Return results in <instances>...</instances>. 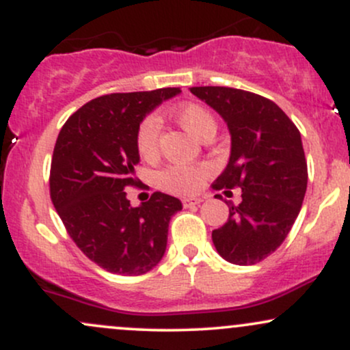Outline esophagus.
Instances as JSON below:
<instances>
[{
	"mask_svg": "<svg viewBox=\"0 0 350 350\" xmlns=\"http://www.w3.org/2000/svg\"><path fill=\"white\" fill-rule=\"evenodd\" d=\"M202 200L204 199H200V198H186V199H183V206L184 207H194V206H199Z\"/></svg>",
	"mask_w": 350,
	"mask_h": 350,
	"instance_id": "34e87169",
	"label": "esophagus"
}]
</instances>
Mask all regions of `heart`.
Returning <instances> with one entry per match:
<instances>
[{"label":"heart","instance_id":"1","mask_svg":"<svg viewBox=\"0 0 350 350\" xmlns=\"http://www.w3.org/2000/svg\"><path fill=\"white\" fill-rule=\"evenodd\" d=\"M174 116L180 126L186 128L196 138L206 139L208 135H215L217 122L207 108L189 103V105L179 107L174 111ZM159 131H161V122L156 115L144 116L142 123L138 124L135 143L142 158H154L158 152ZM207 174L208 167L206 164H196V166L172 164L158 172V184L172 194H194Z\"/></svg>","mask_w":350,"mask_h":350}]
</instances>
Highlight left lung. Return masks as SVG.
Here are the masks:
<instances>
[{
  "mask_svg": "<svg viewBox=\"0 0 350 350\" xmlns=\"http://www.w3.org/2000/svg\"><path fill=\"white\" fill-rule=\"evenodd\" d=\"M224 118L230 158L215 189H242L228 219L212 232L217 252L234 265H255L290 234L308 186V164L295 123L271 100L228 87H191ZM220 199V196H215Z\"/></svg>",
  "mask_w": 350,
  "mask_h": 350,
  "instance_id": "1",
  "label": "left lung"
}]
</instances>
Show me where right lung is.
<instances>
[{
    "label": "right lung",
    "mask_w": 350,
    "mask_h": 350,
    "mask_svg": "<svg viewBox=\"0 0 350 350\" xmlns=\"http://www.w3.org/2000/svg\"><path fill=\"white\" fill-rule=\"evenodd\" d=\"M179 88L110 94L69 116L51 163V199L70 239L85 256L116 275H143L161 262L179 199L154 192L133 207L126 187L138 186V124Z\"/></svg>",
    "instance_id": "add662e5"
}]
</instances>
